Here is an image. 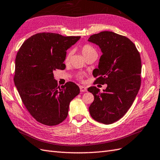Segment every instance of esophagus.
<instances>
[{"instance_id":"34e87169","label":"esophagus","mask_w":160,"mask_h":160,"mask_svg":"<svg viewBox=\"0 0 160 160\" xmlns=\"http://www.w3.org/2000/svg\"><path fill=\"white\" fill-rule=\"evenodd\" d=\"M80 92H86L87 91V88L86 87H84V86H80Z\"/></svg>"}]
</instances>
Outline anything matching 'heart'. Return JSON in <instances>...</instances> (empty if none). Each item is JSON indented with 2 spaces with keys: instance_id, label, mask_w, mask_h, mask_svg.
<instances>
[{
  "instance_id": "1",
  "label": "heart",
  "mask_w": 160,
  "mask_h": 160,
  "mask_svg": "<svg viewBox=\"0 0 160 160\" xmlns=\"http://www.w3.org/2000/svg\"><path fill=\"white\" fill-rule=\"evenodd\" d=\"M80 50H81V52H82V54L83 56L85 57V59L87 58V57L91 56V55H97L95 49L94 48L91 46V45H90L88 44L83 45V46L81 47ZM70 56H71V51H69V52H68L66 56H65V62H68V61L69 59V57H70ZM78 78L81 80V79H82V76L80 74V75L78 76Z\"/></svg>"
}]
</instances>
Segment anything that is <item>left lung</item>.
I'll list each match as a JSON object with an SVG mask.
<instances>
[{
    "label": "left lung",
    "instance_id": "obj_1",
    "mask_svg": "<svg viewBox=\"0 0 160 160\" xmlns=\"http://www.w3.org/2000/svg\"><path fill=\"white\" fill-rule=\"evenodd\" d=\"M103 53L92 74L96 84L108 85L103 92L91 87L94 101L89 112L94 120L110 124L124 116L131 107L141 87V59L134 44L126 36L104 31L90 36Z\"/></svg>",
    "mask_w": 160,
    "mask_h": 160
}]
</instances>
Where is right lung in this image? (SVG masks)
I'll list each match as a JSON object with an SVG mask.
<instances>
[{"instance_id": "obj_1", "label": "right lung", "mask_w": 160, "mask_h": 160, "mask_svg": "<svg viewBox=\"0 0 160 160\" xmlns=\"http://www.w3.org/2000/svg\"><path fill=\"white\" fill-rule=\"evenodd\" d=\"M80 38L42 32L27 39L18 52L15 85L28 111L41 124L55 126L64 121L71 101L80 93L72 82L59 87L53 75L65 68L66 51Z\"/></svg>"}]
</instances>
